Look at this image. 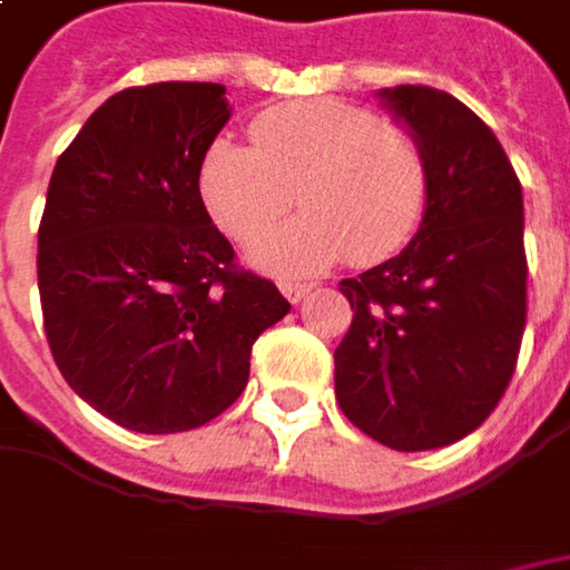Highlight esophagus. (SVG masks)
<instances>
[{"label":"esophagus","mask_w":570,"mask_h":570,"mask_svg":"<svg viewBox=\"0 0 570 570\" xmlns=\"http://www.w3.org/2000/svg\"><path fill=\"white\" fill-rule=\"evenodd\" d=\"M314 285H304V282H282V295L288 297L292 304H297L304 295H311Z\"/></svg>","instance_id":"esophagus-1"}]
</instances>
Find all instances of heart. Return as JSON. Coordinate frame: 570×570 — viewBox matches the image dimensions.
<instances>
[{"instance_id": "heart-1", "label": "heart", "mask_w": 570, "mask_h": 570, "mask_svg": "<svg viewBox=\"0 0 570 570\" xmlns=\"http://www.w3.org/2000/svg\"><path fill=\"white\" fill-rule=\"evenodd\" d=\"M253 145H208L199 193L230 240L258 237L295 198L304 216L253 244L250 263L273 275H311L348 256L374 266L400 253L422 225L428 161L403 129L342 100L266 110Z\"/></svg>"}]
</instances>
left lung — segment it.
<instances>
[{"label":"left lung","instance_id":"1","mask_svg":"<svg viewBox=\"0 0 570 570\" xmlns=\"http://www.w3.org/2000/svg\"><path fill=\"white\" fill-rule=\"evenodd\" d=\"M381 104L422 145L428 206L415 237L342 278L355 317L336 348V403L393 450L448 448L504 396L527 326L523 193L466 104L396 85Z\"/></svg>","mask_w":570,"mask_h":570}]
</instances>
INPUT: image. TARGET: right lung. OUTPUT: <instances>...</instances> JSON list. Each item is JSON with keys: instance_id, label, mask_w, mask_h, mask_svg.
<instances>
[{"instance_id": "add662e5", "label": "right lung", "mask_w": 570, "mask_h": 570, "mask_svg": "<svg viewBox=\"0 0 570 570\" xmlns=\"http://www.w3.org/2000/svg\"><path fill=\"white\" fill-rule=\"evenodd\" d=\"M225 85L107 98L59 155L37 230L43 330L66 383L139 434L189 431L247 386L250 348L292 304L234 266L199 196Z\"/></svg>"}]
</instances>
